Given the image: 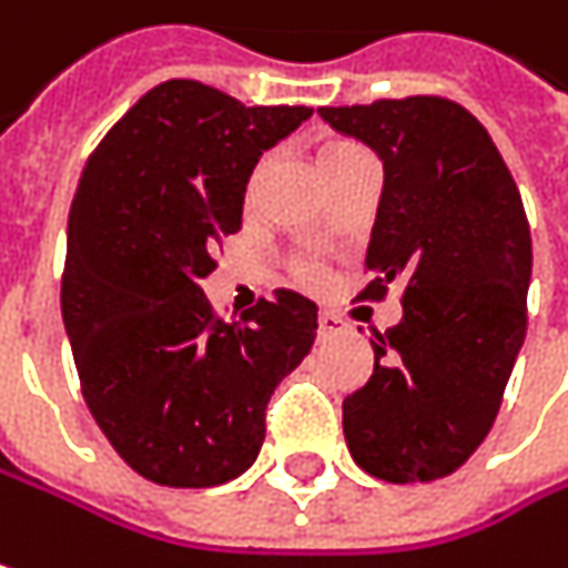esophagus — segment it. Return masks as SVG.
Wrapping results in <instances>:
<instances>
[{"instance_id": "obj_1", "label": "esophagus", "mask_w": 568, "mask_h": 568, "mask_svg": "<svg viewBox=\"0 0 568 568\" xmlns=\"http://www.w3.org/2000/svg\"><path fill=\"white\" fill-rule=\"evenodd\" d=\"M345 329V323L333 313H320V339H329V336H339Z\"/></svg>"}]
</instances>
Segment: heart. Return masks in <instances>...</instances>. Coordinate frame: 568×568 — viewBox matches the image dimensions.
I'll return each instance as SVG.
<instances>
[{
	"label": "heart",
	"instance_id": "obj_1",
	"mask_svg": "<svg viewBox=\"0 0 568 568\" xmlns=\"http://www.w3.org/2000/svg\"><path fill=\"white\" fill-rule=\"evenodd\" d=\"M365 151L358 148V144L352 142H329L323 148V168L329 171V168H336V164H345V161H352V158H362ZM255 183H258V174L248 181V196L255 193ZM291 271H294V277L297 281H304V284H313V281H320L323 277V267L316 262H310V258H297V262L291 264Z\"/></svg>",
	"mask_w": 568,
	"mask_h": 568
}]
</instances>
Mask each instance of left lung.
I'll list each match as a JSON object with an SVG mask.
<instances>
[{"label": "left lung", "instance_id": "left-lung-1", "mask_svg": "<svg viewBox=\"0 0 568 568\" xmlns=\"http://www.w3.org/2000/svg\"><path fill=\"white\" fill-rule=\"evenodd\" d=\"M385 164L358 301L400 281L404 316L375 333V372L343 400L348 453L368 475L436 481L498 417L527 333L530 225L485 125L443 97L323 105Z\"/></svg>", "mask_w": 568, "mask_h": 568}]
</instances>
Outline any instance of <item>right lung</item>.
Segmentation results:
<instances>
[{
    "label": "right lung",
    "mask_w": 568,
    "mask_h": 568,
    "mask_svg": "<svg viewBox=\"0 0 568 568\" xmlns=\"http://www.w3.org/2000/svg\"><path fill=\"white\" fill-rule=\"evenodd\" d=\"M310 115L168 80L87 158L67 223L63 326L93 420L154 485L242 475L274 387L313 345L316 304L301 294L281 287L223 320L200 287L242 229L258 158Z\"/></svg>",
    "instance_id": "obj_1"
}]
</instances>
